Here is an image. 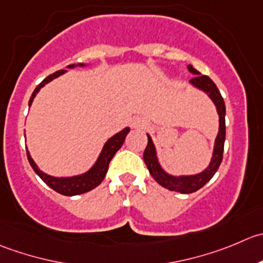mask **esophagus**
<instances>
[{
	"mask_svg": "<svg viewBox=\"0 0 263 263\" xmlns=\"http://www.w3.org/2000/svg\"><path fill=\"white\" fill-rule=\"evenodd\" d=\"M134 125H135V126H140V125H142V123H139V121H137V123H135Z\"/></svg>",
	"mask_w": 263,
	"mask_h": 263,
	"instance_id": "34e87169",
	"label": "esophagus"
}]
</instances>
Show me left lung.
<instances>
[{
    "instance_id": "left-lung-1",
    "label": "left lung",
    "mask_w": 263,
    "mask_h": 263,
    "mask_svg": "<svg viewBox=\"0 0 263 263\" xmlns=\"http://www.w3.org/2000/svg\"><path fill=\"white\" fill-rule=\"evenodd\" d=\"M189 71L193 72L196 77H193L191 79V83L194 87L199 88V89L204 90L207 95L210 96L212 101H214L215 106L217 108V112L220 116V129L219 134H217L216 142H215V149H214V156H212L211 163H210L209 167L203 171V173L198 174V175H192V176H171L168 174H166L165 171L161 168L160 163H158L157 157H156V149L155 145H153L152 139H151L149 135L148 137V144L145 147L144 153H143V160H144L145 165H147L149 174L152 175V178L157 181L160 185H162L163 188L168 189V191L179 192V193L183 194H189L197 192L198 189H201L202 186L206 185V183H209L212 179V176L216 174V171L219 170V166L222 161V153H223V143H225V135H226V126H225V102H223V98L221 96L219 88L216 87L214 82H212L211 78H209L207 75H199V71H197L192 65L188 66Z\"/></svg>"
}]
</instances>
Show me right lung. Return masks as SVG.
<instances>
[{"label": "right lung", "mask_w": 263, "mask_h": 263, "mask_svg": "<svg viewBox=\"0 0 263 263\" xmlns=\"http://www.w3.org/2000/svg\"><path fill=\"white\" fill-rule=\"evenodd\" d=\"M69 67H74V65H70ZM65 71H66V70H59V71L48 75L43 82H41L40 84L37 85V88L34 89V92H33L32 97H30L29 106L32 105L33 98L35 97L38 90H40L44 84L51 82V80L54 79V78L60 77V75L64 74ZM129 132H130V129L125 128L124 130H121L116 135H114L112 138H110V139L106 142L105 147H103L102 152H101L100 157H98L97 162L95 163V166H93L88 173L83 174V175L72 176V178H53V176L47 175V174L42 173V171L37 167V165L34 163L33 158L30 157L29 152L27 151L28 161H29L30 166H32L33 170L35 171V174L42 179L49 188H52L54 192H57V193L62 194V196H78V194L87 193V192L92 191V189H95L96 186H98L101 183H102V180L105 179L106 173H107L108 170L110 161L112 160L115 153L120 149L123 143L125 142V138Z\"/></svg>", "instance_id": "1"}]
</instances>
